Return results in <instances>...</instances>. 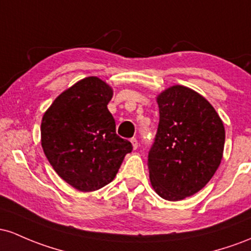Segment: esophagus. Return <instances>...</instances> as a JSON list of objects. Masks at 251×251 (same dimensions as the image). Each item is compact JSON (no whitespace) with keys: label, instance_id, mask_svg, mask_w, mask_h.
<instances>
[{"label":"esophagus","instance_id":"34e87169","mask_svg":"<svg viewBox=\"0 0 251 251\" xmlns=\"http://www.w3.org/2000/svg\"><path fill=\"white\" fill-rule=\"evenodd\" d=\"M130 142H131V145H133L134 149H136L137 147H139V142H137L136 137H133V139H130Z\"/></svg>","mask_w":251,"mask_h":251}]
</instances>
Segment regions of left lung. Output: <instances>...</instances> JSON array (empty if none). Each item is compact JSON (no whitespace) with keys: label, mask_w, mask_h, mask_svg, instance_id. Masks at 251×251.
I'll list each match as a JSON object with an SVG mask.
<instances>
[{"label":"left lung","mask_w":251,"mask_h":251,"mask_svg":"<svg viewBox=\"0 0 251 251\" xmlns=\"http://www.w3.org/2000/svg\"><path fill=\"white\" fill-rule=\"evenodd\" d=\"M160 121L148 151L149 178L167 201L201 191L216 173L225 142L222 120L202 96L181 85L157 97Z\"/></svg>","instance_id":"1"}]
</instances>
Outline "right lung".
Wrapping results in <instances>:
<instances>
[{
  "mask_svg": "<svg viewBox=\"0 0 251 251\" xmlns=\"http://www.w3.org/2000/svg\"><path fill=\"white\" fill-rule=\"evenodd\" d=\"M111 97L103 80L85 78L59 95L42 117L45 155L61 179L83 192L111 182L133 149L116 134Z\"/></svg>",
  "mask_w": 251,
  "mask_h": 251,
  "instance_id": "1",
  "label": "right lung"
}]
</instances>
